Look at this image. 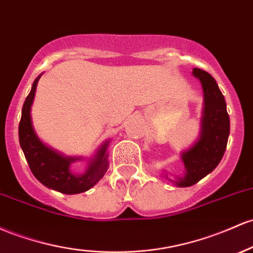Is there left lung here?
Listing matches in <instances>:
<instances>
[{
  "label": "left lung",
  "instance_id": "1",
  "mask_svg": "<svg viewBox=\"0 0 253 253\" xmlns=\"http://www.w3.org/2000/svg\"><path fill=\"white\" fill-rule=\"evenodd\" d=\"M192 74L201 80L204 108L198 140L181 154L185 174L173 181L179 187L197 184L217 167L226 151L229 135L226 101L216 80L203 69L193 68Z\"/></svg>",
  "mask_w": 253,
  "mask_h": 253
}]
</instances>
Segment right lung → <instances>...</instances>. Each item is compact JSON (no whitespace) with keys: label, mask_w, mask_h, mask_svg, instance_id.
Instances as JSON below:
<instances>
[{"label":"right lung","mask_w":253,"mask_h":253,"mask_svg":"<svg viewBox=\"0 0 253 253\" xmlns=\"http://www.w3.org/2000/svg\"><path fill=\"white\" fill-rule=\"evenodd\" d=\"M41 76L33 82L31 91L25 99L19 124V141L25 158L36 179L46 187L66 194L85 192L95 186L107 171L109 165L107 152L109 140L99 148L95 157L88 163L84 174L72 173L71 165L78 160H82V157H66L51 148H48L45 144L42 143L33 129L31 107Z\"/></svg>","instance_id":"1"}]
</instances>
